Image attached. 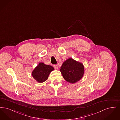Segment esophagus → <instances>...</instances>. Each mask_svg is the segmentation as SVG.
<instances>
[{
  "label": "esophagus",
  "mask_w": 120,
  "mask_h": 120,
  "mask_svg": "<svg viewBox=\"0 0 120 120\" xmlns=\"http://www.w3.org/2000/svg\"><path fill=\"white\" fill-rule=\"evenodd\" d=\"M53 67H54V68L55 69H57L58 68V66H57V65H53Z\"/></svg>",
  "instance_id": "esophagus-1"
}]
</instances>
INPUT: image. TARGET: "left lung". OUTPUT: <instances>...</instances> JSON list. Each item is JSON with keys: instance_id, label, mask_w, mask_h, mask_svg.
<instances>
[{"instance_id": "obj_1", "label": "left lung", "mask_w": 120, "mask_h": 120, "mask_svg": "<svg viewBox=\"0 0 120 120\" xmlns=\"http://www.w3.org/2000/svg\"><path fill=\"white\" fill-rule=\"evenodd\" d=\"M60 71L66 81L75 83L83 76L84 68L82 64L69 58L64 62L61 67Z\"/></svg>"}]
</instances>
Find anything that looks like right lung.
I'll return each mask as SVG.
<instances>
[{
	"label": "right lung",
	"instance_id": "right-lung-1",
	"mask_svg": "<svg viewBox=\"0 0 120 120\" xmlns=\"http://www.w3.org/2000/svg\"><path fill=\"white\" fill-rule=\"evenodd\" d=\"M54 69L52 66L40 63L33 71L32 75L38 82L42 83L48 79L50 73Z\"/></svg>",
	"mask_w": 120,
	"mask_h": 120
}]
</instances>
